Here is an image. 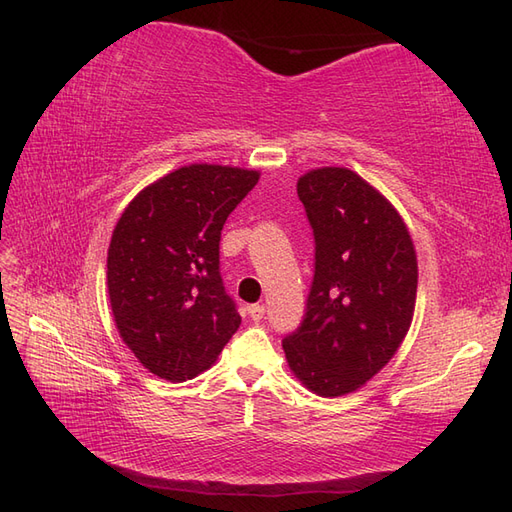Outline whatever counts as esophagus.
<instances>
[{
  "label": "esophagus",
  "mask_w": 512,
  "mask_h": 512,
  "mask_svg": "<svg viewBox=\"0 0 512 512\" xmlns=\"http://www.w3.org/2000/svg\"><path fill=\"white\" fill-rule=\"evenodd\" d=\"M264 313H266V307L259 305V303L248 307V316H251V320H255V322H259L261 318H264Z\"/></svg>",
  "instance_id": "esophagus-1"
}]
</instances>
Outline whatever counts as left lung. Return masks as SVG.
Segmentation results:
<instances>
[{"label":"left lung","instance_id":"1","mask_svg":"<svg viewBox=\"0 0 512 512\" xmlns=\"http://www.w3.org/2000/svg\"><path fill=\"white\" fill-rule=\"evenodd\" d=\"M316 240L307 311L283 339L290 370L324 398L357 391L396 355L417 294V257L385 196L339 166L298 179Z\"/></svg>","mask_w":512,"mask_h":512}]
</instances>
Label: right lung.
<instances>
[{
	"mask_svg": "<svg viewBox=\"0 0 512 512\" xmlns=\"http://www.w3.org/2000/svg\"><path fill=\"white\" fill-rule=\"evenodd\" d=\"M257 170L190 164L138 192L108 248V294L123 342L166 381L212 368L242 322L220 277V231Z\"/></svg>",
	"mask_w": 512,
	"mask_h": 512,
	"instance_id": "1",
	"label": "right lung"
}]
</instances>
